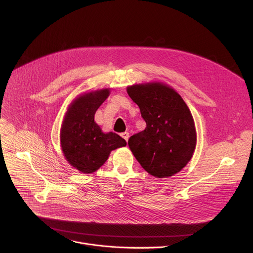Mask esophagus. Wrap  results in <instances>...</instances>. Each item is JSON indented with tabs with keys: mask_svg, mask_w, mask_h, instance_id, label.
Masks as SVG:
<instances>
[{
	"mask_svg": "<svg viewBox=\"0 0 253 253\" xmlns=\"http://www.w3.org/2000/svg\"><path fill=\"white\" fill-rule=\"evenodd\" d=\"M121 136L126 140V142L128 141V139H129V137H130V135H129V133H128V132H124V133H122V134H121Z\"/></svg>",
	"mask_w": 253,
	"mask_h": 253,
	"instance_id": "1",
	"label": "esophagus"
}]
</instances>
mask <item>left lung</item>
Returning <instances> with one entry per match:
<instances>
[{
	"mask_svg": "<svg viewBox=\"0 0 253 253\" xmlns=\"http://www.w3.org/2000/svg\"><path fill=\"white\" fill-rule=\"evenodd\" d=\"M146 122L145 130L133 135L128 145L143 169L156 178H169L191 161L197 132L193 115L182 96L163 82L153 81L127 87Z\"/></svg>",
	"mask_w": 253,
	"mask_h": 253,
	"instance_id": "left-lung-1",
	"label": "left lung"
}]
</instances>
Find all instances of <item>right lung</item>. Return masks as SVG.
<instances>
[{
	"label": "right lung",
	"instance_id": "add662e5",
	"mask_svg": "<svg viewBox=\"0 0 253 253\" xmlns=\"http://www.w3.org/2000/svg\"><path fill=\"white\" fill-rule=\"evenodd\" d=\"M110 94V88L85 92L68 106L60 128V146L67 163L83 174L97 171L111 151L126 146L113 132L104 133L94 121L99 106Z\"/></svg>",
	"mask_w": 253,
	"mask_h": 253
}]
</instances>
